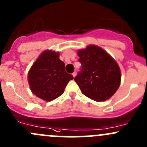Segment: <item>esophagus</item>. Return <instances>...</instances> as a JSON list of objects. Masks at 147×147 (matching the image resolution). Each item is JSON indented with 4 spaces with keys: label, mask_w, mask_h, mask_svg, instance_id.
Masks as SVG:
<instances>
[{
    "label": "esophagus",
    "mask_w": 147,
    "mask_h": 147,
    "mask_svg": "<svg viewBox=\"0 0 147 147\" xmlns=\"http://www.w3.org/2000/svg\"><path fill=\"white\" fill-rule=\"evenodd\" d=\"M72 76H73V78H75V77L76 76V72H74L73 73H72Z\"/></svg>",
    "instance_id": "1"
}]
</instances>
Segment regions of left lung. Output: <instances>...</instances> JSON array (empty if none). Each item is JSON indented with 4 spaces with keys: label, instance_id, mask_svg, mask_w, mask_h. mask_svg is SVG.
<instances>
[{
    "label": "left lung",
    "instance_id": "8db88e82",
    "mask_svg": "<svg viewBox=\"0 0 147 147\" xmlns=\"http://www.w3.org/2000/svg\"><path fill=\"white\" fill-rule=\"evenodd\" d=\"M78 55L82 70L74 80L82 94L97 102L109 100L121 82L117 63L102 47L94 45L79 50Z\"/></svg>",
    "mask_w": 147,
    "mask_h": 147
}]
</instances>
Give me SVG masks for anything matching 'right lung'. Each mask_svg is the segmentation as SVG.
<instances>
[{"instance_id": "right-lung-1", "label": "right lung", "mask_w": 147, "mask_h": 147, "mask_svg": "<svg viewBox=\"0 0 147 147\" xmlns=\"http://www.w3.org/2000/svg\"><path fill=\"white\" fill-rule=\"evenodd\" d=\"M60 53L47 50L42 52L32 65L28 74L31 92L37 97L50 102L60 97L72 75L65 70V63L59 58Z\"/></svg>"}]
</instances>
